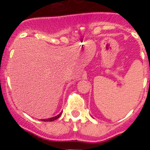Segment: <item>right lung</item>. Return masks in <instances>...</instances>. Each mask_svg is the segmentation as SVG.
<instances>
[{"instance_id": "add662e5", "label": "right lung", "mask_w": 150, "mask_h": 150, "mask_svg": "<svg viewBox=\"0 0 150 150\" xmlns=\"http://www.w3.org/2000/svg\"><path fill=\"white\" fill-rule=\"evenodd\" d=\"M62 115V112H60L59 115H57L56 116H54V117H52V118H49V119H46V120H41V121H43V122H52V121H54V120H57L58 118L60 117V116Z\"/></svg>"}]
</instances>
